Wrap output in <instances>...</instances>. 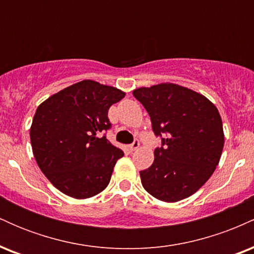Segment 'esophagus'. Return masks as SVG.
Masks as SVG:
<instances>
[{
	"label": "esophagus",
	"mask_w": 254,
	"mask_h": 254,
	"mask_svg": "<svg viewBox=\"0 0 254 254\" xmlns=\"http://www.w3.org/2000/svg\"><path fill=\"white\" fill-rule=\"evenodd\" d=\"M138 147H139V139L138 138H135V139H133L132 143L129 145V149L131 151H133V150H136Z\"/></svg>",
	"instance_id": "1"
}]
</instances>
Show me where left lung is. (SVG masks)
Wrapping results in <instances>:
<instances>
[{
  "mask_svg": "<svg viewBox=\"0 0 254 254\" xmlns=\"http://www.w3.org/2000/svg\"><path fill=\"white\" fill-rule=\"evenodd\" d=\"M133 97L147 110L161 145L153 165L139 172L144 190L164 202L190 197L214 173L222 154V119L204 95L161 83L135 89Z\"/></svg>",
  "mask_w": 254,
  "mask_h": 254,
  "instance_id": "8db88e82",
  "label": "left lung"
}]
</instances>
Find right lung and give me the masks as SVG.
<instances>
[{
    "label": "right lung",
    "instance_id": "1",
    "mask_svg": "<svg viewBox=\"0 0 254 254\" xmlns=\"http://www.w3.org/2000/svg\"><path fill=\"white\" fill-rule=\"evenodd\" d=\"M125 97L115 87L83 80L38 106L30 130L33 155L45 177L77 199L100 193L109 185L123 150L106 138L107 113Z\"/></svg>",
    "mask_w": 254,
    "mask_h": 254
}]
</instances>
